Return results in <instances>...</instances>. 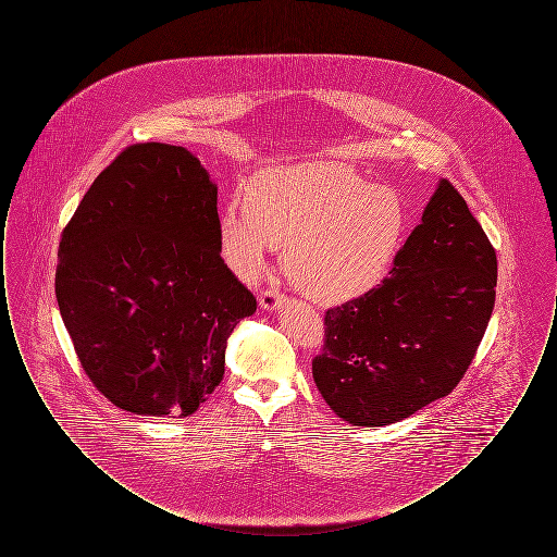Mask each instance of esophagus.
Here are the masks:
<instances>
[{"label":"esophagus","mask_w":557,"mask_h":557,"mask_svg":"<svg viewBox=\"0 0 557 557\" xmlns=\"http://www.w3.org/2000/svg\"><path fill=\"white\" fill-rule=\"evenodd\" d=\"M282 302H284V294H280L277 290H263L259 294V305L265 311H275Z\"/></svg>","instance_id":"34e87169"}]
</instances>
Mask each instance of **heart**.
I'll return each instance as SVG.
<instances>
[{
    "instance_id": "1",
    "label": "heart",
    "mask_w": 557,
    "mask_h": 557,
    "mask_svg": "<svg viewBox=\"0 0 557 557\" xmlns=\"http://www.w3.org/2000/svg\"><path fill=\"white\" fill-rule=\"evenodd\" d=\"M405 209L391 187L371 186L338 162L267 169L244 205L219 212V252L239 280H255L273 248L292 284L321 305L373 290L395 263Z\"/></svg>"
}]
</instances>
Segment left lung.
<instances>
[{"instance_id": "left-lung-1", "label": "left lung", "mask_w": 557, "mask_h": 557, "mask_svg": "<svg viewBox=\"0 0 557 557\" xmlns=\"http://www.w3.org/2000/svg\"><path fill=\"white\" fill-rule=\"evenodd\" d=\"M497 255L461 194L441 180L388 277L327 309L313 359L321 397L352 425L395 424L447 397L495 307Z\"/></svg>"}]
</instances>
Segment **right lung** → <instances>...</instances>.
<instances>
[{
	"label": "right lung",
	"mask_w": 557,
	"mask_h": 557,
	"mask_svg": "<svg viewBox=\"0 0 557 557\" xmlns=\"http://www.w3.org/2000/svg\"><path fill=\"white\" fill-rule=\"evenodd\" d=\"M216 186L189 150L133 144L62 232L55 298L81 366L137 416L187 418L225 373V346L257 298L216 239Z\"/></svg>",
	"instance_id": "1"
}]
</instances>
